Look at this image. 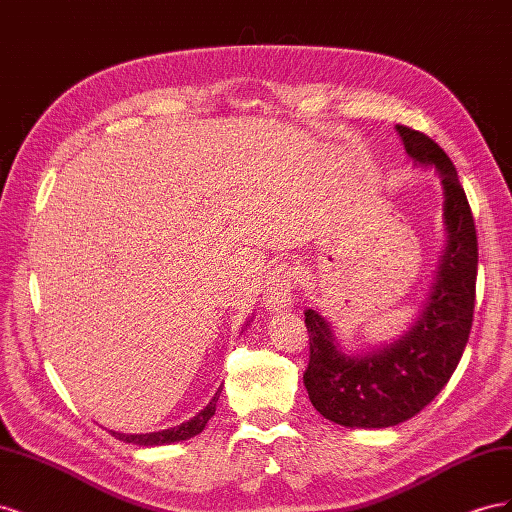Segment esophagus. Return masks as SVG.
<instances>
[{
  "instance_id": "esophagus-1",
  "label": "esophagus",
  "mask_w": 512,
  "mask_h": 512,
  "mask_svg": "<svg viewBox=\"0 0 512 512\" xmlns=\"http://www.w3.org/2000/svg\"><path fill=\"white\" fill-rule=\"evenodd\" d=\"M294 286V269L284 262V265H277L265 282V292H262V299H265L267 309H286L290 307V294Z\"/></svg>"
}]
</instances>
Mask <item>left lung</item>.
Wrapping results in <instances>:
<instances>
[{"label":"left lung","instance_id":"left-lung-1","mask_svg":"<svg viewBox=\"0 0 512 512\" xmlns=\"http://www.w3.org/2000/svg\"><path fill=\"white\" fill-rule=\"evenodd\" d=\"M395 130L418 166L438 170L444 188L446 250L421 318L389 346L346 354L329 322L316 309H305V389L324 418L344 427H393L431 404L457 369L474 320L478 239L455 164L427 134L406 126Z\"/></svg>","mask_w":512,"mask_h":512}]
</instances>
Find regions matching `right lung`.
<instances>
[{"instance_id":"obj_1","label":"right lung","mask_w":512,"mask_h":512,"mask_svg":"<svg viewBox=\"0 0 512 512\" xmlns=\"http://www.w3.org/2000/svg\"><path fill=\"white\" fill-rule=\"evenodd\" d=\"M220 393H222V389H218V393H215V397L209 401L207 408H203L194 418H190V421H185L177 427L162 429V431H151V433H119V431H111V433L121 442L138 444V446H162V444H173V442L194 438L205 429L207 421L215 414V404H218Z\"/></svg>"}]
</instances>
